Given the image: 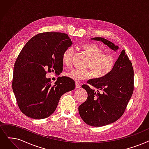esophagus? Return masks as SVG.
<instances>
[{
	"mask_svg": "<svg viewBox=\"0 0 149 149\" xmlns=\"http://www.w3.org/2000/svg\"><path fill=\"white\" fill-rule=\"evenodd\" d=\"M80 86H81L79 85V83H75V88H80Z\"/></svg>",
	"mask_w": 149,
	"mask_h": 149,
	"instance_id": "34e87169",
	"label": "esophagus"
}]
</instances>
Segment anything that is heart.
I'll return each instance as SVG.
<instances>
[{"mask_svg":"<svg viewBox=\"0 0 149 149\" xmlns=\"http://www.w3.org/2000/svg\"><path fill=\"white\" fill-rule=\"evenodd\" d=\"M83 49L91 58L88 66L96 77L101 78L105 77L113 70L115 59L112 54H104L103 50L95 44H85L83 46ZM74 52V48L72 46L68 47L64 51L62 55V61L64 64L68 65L71 63ZM65 74L75 81L88 79L93 75L91 70H84L80 69H72L68 70Z\"/></svg>","mask_w":149,"mask_h":149,"instance_id":"b5f03b06","label":"heart"}]
</instances>
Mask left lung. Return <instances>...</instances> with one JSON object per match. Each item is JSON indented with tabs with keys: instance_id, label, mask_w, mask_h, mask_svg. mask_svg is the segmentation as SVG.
I'll use <instances>...</instances> for the list:
<instances>
[{
	"instance_id": "1",
	"label": "left lung",
	"mask_w": 149,
	"mask_h": 149,
	"mask_svg": "<svg viewBox=\"0 0 149 149\" xmlns=\"http://www.w3.org/2000/svg\"><path fill=\"white\" fill-rule=\"evenodd\" d=\"M116 52L118 46L105 38H91ZM134 72L132 63L125 50H122L113 70L106 76L88 80V85L99 90L95 92L88 85L82 88L88 93L86 100L79 107L81 118L86 124L102 127L118 120L124 114L134 89ZM102 91L100 93L99 90Z\"/></svg>"
}]
</instances>
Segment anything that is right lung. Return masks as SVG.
Segmentation results:
<instances>
[{"instance_id":"right-lung-1","label":"right lung","mask_w":149,"mask_h":149,"mask_svg":"<svg viewBox=\"0 0 149 149\" xmlns=\"http://www.w3.org/2000/svg\"><path fill=\"white\" fill-rule=\"evenodd\" d=\"M72 42L60 32L39 33L25 44L13 69L12 88L18 107L28 117L41 119L54 113L63 94L75 89V81L59 77L54 85L47 72H61L62 55Z\"/></svg>"}]
</instances>
